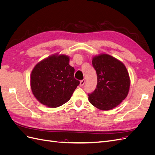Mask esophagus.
Listing matches in <instances>:
<instances>
[{
  "mask_svg": "<svg viewBox=\"0 0 155 155\" xmlns=\"http://www.w3.org/2000/svg\"><path fill=\"white\" fill-rule=\"evenodd\" d=\"M85 79H83V80L80 81V84H79V85H80L81 87H82V86H83L84 84H85Z\"/></svg>",
  "mask_w": 155,
  "mask_h": 155,
  "instance_id": "esophagus-1",
  "label": "esophagus"
}]
</instances>
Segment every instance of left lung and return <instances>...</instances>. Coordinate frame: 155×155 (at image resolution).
Returning a JSON list of instances; mask_svg holds the SVG:
<instances>
[{
  "label": "left lung",
  "instance_id": "obj_1",
  "mask_svg": "<svg viewBox=\"0 0 155 155\" xmlns=\"http://www.w3.org/2000/svg\"><path fill=\"white\" fill-rule=\"evenodd\" d=\"M97 78L95 91L88 94L91 104L101 110H109L119 105L127 96L130 80L125 64L107 54L92 58Z\"/></svg>",
  "mask_w": 155,
  "mask_h": 155
}]
</instances>
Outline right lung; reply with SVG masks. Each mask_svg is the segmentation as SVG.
Returning a JSON list of instances; mask_svg holds the SVG:
<instances>
[{"mask_svg": "<svg viewBox=\"0 0 155 155\" xmlns=\"http://www.w3.org/2000/svg\"><path fill=\"white\" fill-rule=\"evenodd\" d=\"M69 61V56L56 53L41 61L33 68L30 87L41 104L56 108L70 99L79 81L74 77L75 70Z\"/></svg>", "mask_w": 155, "mask_h": 155, "instance_id": "right-lung-1", "label": "right lung"}]
</instances>
